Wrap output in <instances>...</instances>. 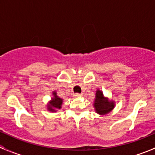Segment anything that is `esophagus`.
<instances>
[{"instance_id": "1", "label": "esophagus", "mask_w": 155, "mask_h": 155, "mask_svg": "<svg viewBox=\"0 0 155 155\" xmlns=\"http://www.w3.org/2000/svg\"><path fill=\"white\" fill-rule=\"evenodd\" d=\"M74 96L75 97H81V96H82V94H80V93H75Z\"/></svg>"}]
</instances>
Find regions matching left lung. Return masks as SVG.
<instances>
[{"label": "left lung", "mask_w": 155, "mask_h": 155, "mask_svg": "<svg viewBox=\"0 0 155 155\" xmlns=\"http://www.w3.org/2000/svg\"><path fill=\"white\" fill-rule=\"evenodd\" d=\"M94 108L97 114H106L109 113L114 108V102L108 101L104 97L103 92L97 90L96 92V97L94 101Z\"/></svg>", "instance_id": "obj_1"}]
</instances>
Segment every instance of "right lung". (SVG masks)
Masks as SVG:
<instances>
[{"label": "right lung", "instance_id": "obj_1", "mask_svg": "<svg viewBox=\"0 0 155 155\" xmlns=\"http://www.w3.org/2000/svg\"><path fill=\"white\" fill-rule=\"evenodd\" d=\"M54 97L52 98V101H51L50 105L48 106L49 110L51 111H54L55 110L54 108H56V109H60L61 107V104H62L63 100L61 98H60L59 97L57 96L56 92L53 93Z\"/></svg>", "mask_w": 155, "mask_h": 155}]
</instances>
